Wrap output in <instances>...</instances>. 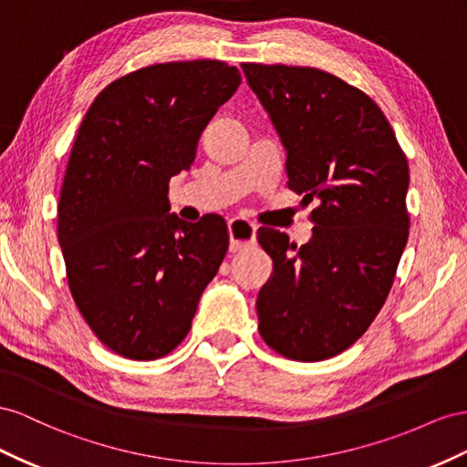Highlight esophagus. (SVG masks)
<instances>
[{
    "label": "esophagus",
    "instance_id": "esophagus-1",
    "mask_svg": "<svg viewBox=\"0 0 467 467\" xmlns=\"http://www.w3.org/2000/svg\"><path fill=\"white\" fill-rule=\"evenodd\" d=\"M229 236H231V252H241L256 244V224L246 219H231L229 221Z\"/></svg>",
    "mask_w": 467,
    "mask_h": 467
}]
</instances>
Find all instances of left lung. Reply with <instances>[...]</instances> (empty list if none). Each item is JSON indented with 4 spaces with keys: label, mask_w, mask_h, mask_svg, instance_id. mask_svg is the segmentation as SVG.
Segmentation results:
<instances>
[{
    "label": "left lung",
    "mask_w": 467,
    "mask_h": 467,
    "mask_svg": "<svg viewBox=\"0 0 467 467\" xmlns=\"http://www.w3.org/2000/svg\"><path fill=\"white\" fill-rule=\"evenodd\" d=\"M285 146L287 188L303 195V246L262 226L274 272L258 293V330L297 362L344 352L374 323L409 238V164L368 93L311 66L243 64Z\"/></svg>",
    "instance_id": "1"
}]
</instances>
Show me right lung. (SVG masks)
<instances>
[{"instance_id": "1", "label": "right lung", "mask_w": 467, "mask_h": 467, "mask_svg": "<svg viewBox=\"0 0 467 467\" xmlns=\"http://www.w3.org/2000/svg\"><path fill=\"white\" fill-rule=\"evenodd\" d=\"M238 86L241 72L221 60L150 64L103 88L78 129L58 243L78 311L119 356L174 350L226 254L224 219L170 215L168 183Z\"/></svg>"}]
</instances>
